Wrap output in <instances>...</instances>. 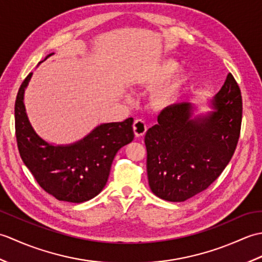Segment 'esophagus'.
<instances>
[{"label": "esophagus", "mask_w": 262, "mask_h": 262, "mask_svg": "<svg viewBox=\"0 0 262 262\" xmlns=\"http://www.w3.org/2000/svg\"><path fill=\"white\" fill-rule=\"evenodd\" d=\"M133 128H134V133L136 137H142L145 135V133L147 130V125L145 120L143 119H136L134 121V125H133Z\"/></svg>", "instance_id": "esophagus-1"}]
</instances>
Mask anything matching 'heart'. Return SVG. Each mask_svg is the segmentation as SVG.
<instances>
[{"instance_id": "obj_1", "label": "heart", "mask_w": 262, "mask_h": 262, "mask_svg": "<svg viewBox=\"0 0 262 262\" xmlns=\"http://www.w3.org/2000/svg\"><path fill=\"white\" fill-rule=\"evenodd\" d=\"M178 62L174 59H166L160 65L158 71L153 75V81L155 83H160L165 80L170 74L173 73L177 70ZM187 82V74L183 71L178 72L177 74L171 77L169 81L160 85L154 93V102L159 108H169L173 105L180 98V94L183 86Z\"/></svg>"}]
</instances>
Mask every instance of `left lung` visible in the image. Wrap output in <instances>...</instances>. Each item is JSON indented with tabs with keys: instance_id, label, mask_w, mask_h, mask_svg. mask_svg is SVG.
Listing matches in <instances>:
<instances>
[{
	"instance_id": "obj_1",
	"label": "left lung",
	"mask_w": 262,
	"mask_h": 262,
	"mask_svg": "<svg viewBox=\"0 0 262 262\" xmlns=\"http://www.w3.org/2000/svg\"><path fill=\"white\" fill-rule=\"evenodd\" d=\"M181 102L161 111L145 135L147 178L152 192L180 203L210 186L232 159L240 137L242 98L227 74L209 101V110Z\"/></svg>"
}]
</instances>
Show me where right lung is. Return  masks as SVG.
<instances>
[{
  "label": "right lung",
  "mask_w": 262,
  "mask_h": 262,
  "mask_svg": "<svg viewBox=\"0 0 262 262\" xmlns=\"http://www.w3.org/2000/svg\"><path fill=\"white\" fill-rule=\"evenodd\" d=\"M52 55L54 53L43 60ZM31 76L32 73L22 82L14 105L20 157L49 194L60 202H88L104 188L117 152L134 140V119L100 124L81 140L71 144L49 143L37 134L27 114L25 91Z\"/></svg>",
  "instance_id": "obj_1"
}]
</instances>
